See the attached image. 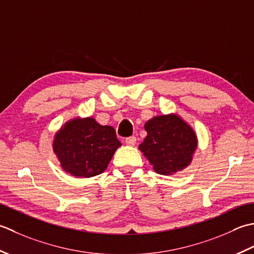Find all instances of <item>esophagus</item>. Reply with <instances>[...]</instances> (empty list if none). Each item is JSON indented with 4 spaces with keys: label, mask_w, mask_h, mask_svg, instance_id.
Returning <instances> with one entry per match:
<instances>
[{
    "label": "esophagus",
    "mask_w": 254,
    "mask_h": 254,
    "mask_svg": "<svg viewBox=\"0 0 254 254\" xmlns=\"http://www.w3.org/2000/svg\"><path fill=\"white\" fill-rule=\"evenodd\" d=\"M136 141H137V139L133 136L128 137L125 139V142L128 144V146H134V144H136Z\"/></svg>",
    "instance_id": "obj_1"
}]
</instances>
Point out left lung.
<instances>
[{
  "mask_svg": "<svg viewBox=\"0 0 254 254\" xmlns=\"http://www.w3.org/2000/svg\"><path fill=\"white\" fill-rule=\"evenodd\" d=\"M147 137L139 146L153 170L172 175L189 167L197 148V137L188 123L175 114L151 118L144 124Z\"/></svg>",
  "mask_w": 254,
  "mask_h": 254,
  "instance_id": "8db88e82",
  "label": "left lung"
}]
</instances>
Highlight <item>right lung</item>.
Listing matches in <instances>:
<instances>
[{
  "label": "right lung",
  "mask_w": 254,
  "mask_h": 254,
  "mask_svg": "<svg viewBox=\"0 0 254 254\" xmlns=\"http://www.w3.org/2000/svg\"><path fill=\"white\" fill-rule=\"evenodd\" d=\"M122 146L112 126L94 118H73L56 133L54 152L61 168L76 178H92L104 172Z\"/></svg>",
  "instance_id": "obj_1"
}]
</instances>
